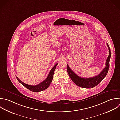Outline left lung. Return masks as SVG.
Wrapping results in <instances>:
<instances>
[{"label": "left lung", "mask_w": 120, "mask_h": 120, "mask_svg": "<svg viewBox=\"0 0 120 120\" xmlns=\"http://www.w3.org/2000/svg\"><path fill=\"white\" fill-rule=\"evenodd\" d=\"M107 46L109 50V55L106 60L105 63V67L103 69V70L100 72L98 75L90 78H82L76 74H75L69 68L68 65L67 64V70L68 75L72 81L77 86L84 88H92L94 87L98 84L105 77L106 75L109 68V61L111 58V51L110 48L109 46L107 43H106Z\"/></svg>", "instance_id": "left-lung-1"}]
</instances>
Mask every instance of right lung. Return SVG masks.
<instances>
[{"label": "right lung", "mask_w": 120, "mask_h": 120, "mask_svg": "<svg viewBox=\"0 0 120 120\" xmlns=\"http://www.w3.org/2000/svg\"><path fill=\"white\" fill-rule=\"evenodd\" d=\"M57 65H58V63L55 64V66L51 69L50 73L48 74V75L47 76L45 80L44 81H43L42 82H41V83H40L38 85H29L22 82L17 76H16V78L19 82H20L22 85H23L24 87H25L26 88H27L29 90L33 92L41 91L46 89L50 86L51 83L52 82L53 77V74Z\"/></svg>", "instance_id": "add662e5"}]
</instances>
